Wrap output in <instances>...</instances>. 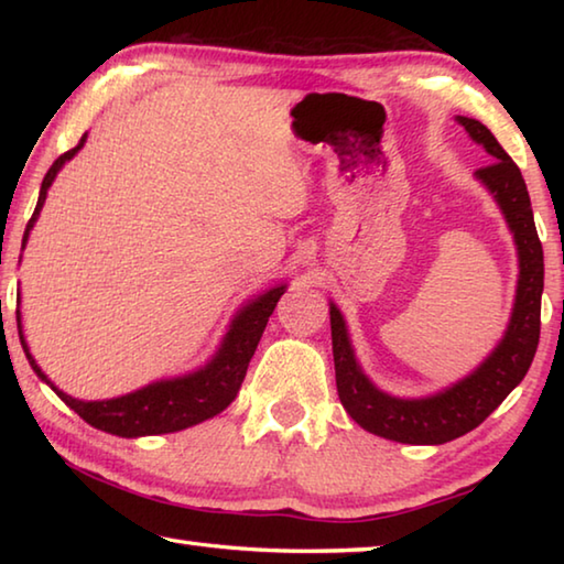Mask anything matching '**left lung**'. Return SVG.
Instances as JSON below:
<instances>
[{
  "instance_id": "left-lung-1",
  "label": "left lung",
  "mask_w": 564,
  "mask_h": 564,
  "mask_svg": "<svg viewBox=\"0 0 564 564\" xmlns=\"http://www.w3.org/2000/svg\"><path fill=\"white\" fill-rule=\"evenodd\" d=\"M455 121L465 127L475 144H480L492 156V164L477 169L475 178L490 191L495 204L500 206L514 238V248H518V289H514L510 323L498 346L473 373L457 383L433 395L398 398L380 390L362 373L346 318L330 301L333 362H336V386L343 408L362 431L408 445H443L475 431L520 386L540 340L545 261H542V243L534 228L528 186L520 169L505 154L485 123L467 117H455Z\"/></svg>"
}]
</instances>
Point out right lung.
Instances as JSON below:
<instances>
[{
  "label": "right lung",
  "mask_w": 564,
  "mask_h": 564,
  "mask_svg": "<svg viewBox=\"0 0 564 564\" xmlns=\"http://www.w3.org/2000/svg\"><path fill=\"white\" fill-rule=\"evenodd\" d=\"M84 144H87V133H84L79 144L56 159L52 169L46 171L40 188V202H36L30 224H26L22 248L26 246V241H30V231L42 214L46 191H50L56 174H59L66 161H72L76 154H79ZM285 289H289L285 283L273 285V289L263 291L261 295H256V299L246 301L241 308L236 311V316L226 330L221 346H218V350L214 352L206 366L191 370L186 376L154 380V383L133 390V393L107 398V400H79L56 388L40 368V362L34 360L30 346H26V338L22 330V313L19 311H17V328H19V340H22L24 356L30 360L34 373L40 376L44 383L74 410L76 415L87 420L91 427L111 435H119V437L164 435V433L186 431L191 425L204 423V420L218 415L221 410L231 405V400L236 398L238 388H241L246 378L248 362H251L256 346H259V340L263 336L265 323H269L275 303H279Z\"/></svg>",
  "instance_id": "right-lung-1"
}]
</instances>
